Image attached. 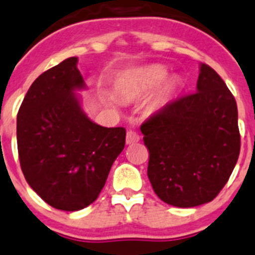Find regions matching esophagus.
I'll use <instances>...</instances> for the list:
<instances>
[{"label": "esophagus", "instance_id": "obj_1", "mask_svg": "<svg viewBox=\"0 0 255 255\" xmlns=\"http://www.w3.org/2000/svg\"><path fill=\"white\" fill-rule=\"evenodd\" d=\"M139 140H140V135L137 134L136 131H134V130H129L128 134H126V144L128 145L135 144V142H137Z\"/></svg>", "mask_w": 255, "mask_h": 255}]
</instances>
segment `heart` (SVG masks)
Wrapping results in <instances>:
<instances>
[{"label":"heart","mask_w":255,"mask_h":255,"mask_svg":"<svg viewBox=\"0 0 255 255\" xmlns=\"http://www.w3.org/2000/svg\"><path fill=\"white\" fill-rule=\"evenodd\" d=\"M166 71L161 67H150L146 71L142 72L140 80H137V82H135L134 85H129V86L121 87V94L126 96H134V95H141V94L147 93L151 89H154L155 86L160 84L162 80L165 79ZM176 89V84L174 81L166 82L165 86L162 87V90L160 91L159 96L150 104V108L151 109H157L165 98H168L171 93H174V90Z\"/></svg>","instance_id":"1"}]
</instances>
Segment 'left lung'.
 <instances>
[{"label":"left lung","instance_id":"left-lung-1","mask_svg":"<svg viewBox=\"0 0 255 255\" xmlns=\"http://www.w3.org/2000/svg\"><path fill=\"white\" fill-rule=\"evenodd\" d=\"M140 130L147 176L166 204L193 208L220 193L241 151L237 103L222 77L200 65L196 93L166 104Z\"/></svg>","mask_w":255,"mask_h":255}]
</instances>
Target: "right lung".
Masks as SVG:
<instances>
[{"label":"right lung","mask_w":255,"mask_h":255,"mask_svg":"<svg viewBox=\"0 0 255 255\" xmlns=\"http://www.w3.org/2000/svg\"><path fill=\"white\" fill-rule=\"evenodd\" d=\"M77 57L41 74L17 114V149L28 185L55 209L76 212L98 199L125 146L124 128H104L82 111Z\"/></svg>","instance_id":"right-lung-1"}]
</instances>
